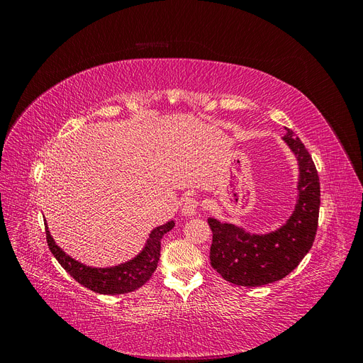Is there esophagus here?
<instances>
[{"instance_id":"obj_1","label":"esophagus","mask_w":363,"mask_h":363,"mask_svg":"<svg viewBox=\"0 0 363 363\" xmlns=\"http://www.w3.org/2000/svg\"><path fill=\"white\" fill-rule=\"evenodd\" d=\"M199 207H200L199 200L189 199V200L184 201V204L182 207V213L184 216H194V215H196V212H199Z\"/></svg>"}]
</instances>
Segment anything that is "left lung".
<instances>
[{
	"label": "left lung",
	"mask_w": 363,
	"mask_h": 363,
	"mask_svg": "<svg viewBox=\"0 0 363 363\" xmlns=\"http://www.w3.org/2000/svg\"><path fill=\"white\" fill-rule=\"evenodd\" d=\"M281 139L296 162V196L291 215L276 230L251 233L242 225L208 218L213 232L211 263L224 280L256 288L279 281L309 252L318 227L320 179L313 160L294 131Z\"/></svg>",
	"instance_id": "left-lung-1"
}]
</instances>
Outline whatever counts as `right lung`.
<instances>
[{
    "label": "right lung",
    "instance_id": "add662e5",
    "mask_svg": "<svg viewBox=\"0 0 363 363\" xmlns=\"http://www.w3.org/2000/svg\"><path fill=\"white\" fill-rule=\"evenodd\" d=\"M175 225L174 219H169L162 225H157L151 230L147 242L135 257L127 262L118 263L115 267L96 268L89 267L71 257L68 252H65L51 236L50 228L45 221L47 228V242L52 252V256L63 267L74 280L83 284L84 288H89L96 294L104 295H119L136 291L142 284L147 283L152 272L157 268V262L160 257V240L169 230Z\"/></svg>",
    "mask_w": 363,
    "mask_h": 363
}]
</instances>
